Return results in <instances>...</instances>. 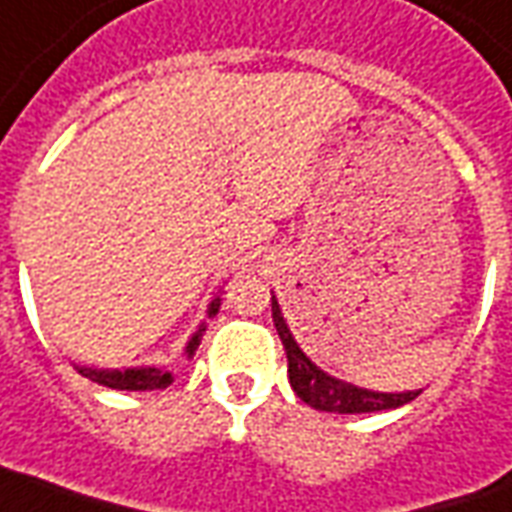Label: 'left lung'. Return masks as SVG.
<instances>
[{"mask_svg": "<svg viewBox=\"0 0 512 512\" xmlns=\"http://www.w3.org/2000/svg\"><path fill=\"white\" fill-rule=\"evenodd\" d=\"M273 322L275 331L281 336L286 350V361H289V383L300 400L317 408V411L328 413H375V411H391L400 408L405 402L419 397V391H402V394H386V391H369L358 389L353 383H344L339 378H331L328 372H322L320 366L311 364L306 353L297 347L295 336L286 325L281 306L273 297Z\"/></svg>", "mask_w": 512, "mask_h": 512, "instance_id": "8db88e82", "label": "left lung"}]
</instances>
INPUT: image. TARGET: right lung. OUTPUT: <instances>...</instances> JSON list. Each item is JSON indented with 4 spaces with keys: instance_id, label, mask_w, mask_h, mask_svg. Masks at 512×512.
I'll use <instances>...</instances> for the list:
<instances>
[{
    "instance_id": "obj_1",
    "label": "right lung",
    "mask_w": 512,
    "mask_h": 512,
    "mask_svg": "<svg viewBox=\"0 0 512 512\" xmlns=\"http://www.w3.org/2000/svg\"><path fill=\"white\" fill-rule=\"evenodd\" d=\"M217 308H220V297H215L209 303V317H215ZM204 331L206 328L201 325L198 331L192 333V339L187 342V355L198 350ZM79 372L93 380V383H99V386L118 391H154L165 389V386L173 383V375L165 372V369H159V366H134V369H90V366H79Z\"/></svg>"
}]
</instances>
